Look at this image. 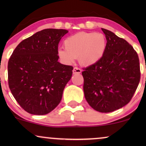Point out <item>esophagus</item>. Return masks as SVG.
Instances as JSON below:
<instances>
[{"mask_svg":"<svg viewBox=\"0 0 146 146\" xmlns=\"http://www.w3.org/2000/svg\"><path fill=\"white\" fill-rule=\"evenodd\" d=\"M73 74H80L82 72V70L78 67H74L73 69Z\"/></svg>","mask_w":146,"mask_h":146,"instance_id":"1","label":"esophagus"}]
</instances>
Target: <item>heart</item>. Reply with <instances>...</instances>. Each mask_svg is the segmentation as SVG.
I'll return each instance as SVG.
<instances>
[{"label":"heart","mask_w":146,"mask_h":146,"mask_svg":"<svg viewBox=\"0 0 146 146\" xmlns=\"http://www.w3.org/2000/svg\"><path fill=\"white\" fill-rule=\"evenodd\" d=\"M106 44L103 34L81 32L66 38L64 41L65 49H58V55L66 64L72 63L78 58L82 65L90 66L102 58Z\"/></svg>","instance_id":"1"}]
</instances>
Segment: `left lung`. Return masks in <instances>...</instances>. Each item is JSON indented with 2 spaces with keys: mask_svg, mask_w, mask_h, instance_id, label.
Here are the masks:
<instances>
[{
  "mask_svg": "<svg viewBox=\"0 0 146 146\" xmlns=\"http://www.w3.org/2000/svg\"><path fill=\"white\" fill-rule=\"evenodd\" d=\"M102 31L107 40L104 54L82 74L88 103L95 110L108 113L129 102L140 80V68L131 45L108 30Z\"/></svg>",
  "mask_w": 146,
  "mask_h": 146,
  "instance_id": "left-lung-1",
  "label": "left lung"
}]
</instances>
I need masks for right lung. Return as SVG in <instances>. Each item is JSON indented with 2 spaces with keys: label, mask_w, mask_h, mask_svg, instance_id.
Masks as SVG:
<instances>
[{
  "label": "right lung",
  "mask_w": 146,
  "mask_h": 146,
  "mask_svg": "<svg viewBox=\"0 0 146 146\" xmlns=\"http://www.w3.org/2000/svg\"><path fill=\"white\" fill-rule=\"evenodd\" d=\"M68 32L54 29L37 32L23 40L10 58V90L19 104L31 114H47L60 102L73 70L58 62L59 42Z\"/></svg>",
  "instance_id": "add662e5"
}]
</instances>
